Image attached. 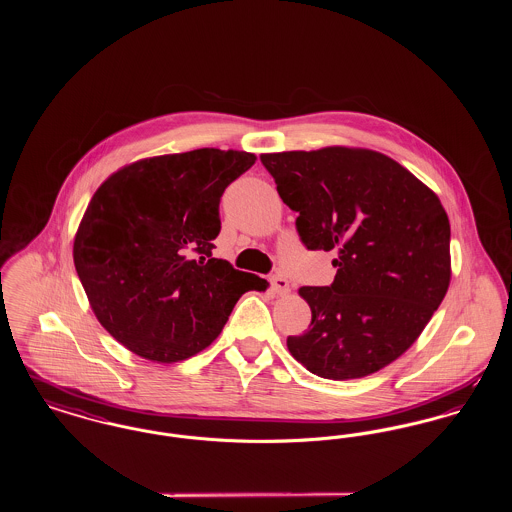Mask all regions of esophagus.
<instances>
[{"instance_id": "1", "label": "esophagus", "mask_w": 512, "mask_h": 512, "mask_svg": "<svg viewBox=\"0 0 512 512\" xmlns=\"http://www.w3.org/2000/svg\"><path fill=\"white\" fill-rule=\"evenodd\" d=\"M270 286H272V292L276 293V295H286V293L290 292V284H288V280L282 274H274L270 278Z\"/></svg>"}]
</instances>
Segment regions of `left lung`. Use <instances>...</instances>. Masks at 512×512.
Returning <instances> with one entry per match:
<instances>
[{
	"label": "left lung",
	"mask_w": 512,
	"mask_h": 512,
	"mask_svg": "<svg viewBox=\"0 0 512 512\" xmlns=\"http://www.w3.org/2000/svg\"><path fill=\"white\" fill-rule=\"evenodd\" d=\"M307 249L334 251L330 286H305L311 326L288 338L295 361L328 380L363 378L401 357L451 280L447 213L426 184L363 147L263 153Z\"/></svg>",
	"instance_id": "obj_1"
}]
</instances>
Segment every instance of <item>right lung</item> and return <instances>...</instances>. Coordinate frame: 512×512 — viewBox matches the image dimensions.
Segmentation results:
<instances>
[{"label": "right lung", "mask_w": 512, "mask_h": 512, "mask_svg": "<svg viewBox=\"0 0 512 512\" xmlns=\"http://www.w3.org/2000/svg\"><path fill=\"white\" fill-rule=\"evenodd\" d=\"M203 147L113 172L74 236V267L101 326L138 357L178 363L219 338L238 299L268 282L213 257L220 197L253 167Z\"/></svg>", "instance_id": "add662e5"}]
</instances>
